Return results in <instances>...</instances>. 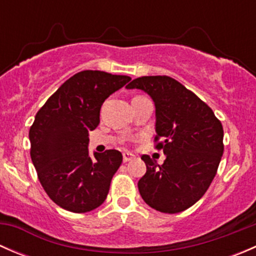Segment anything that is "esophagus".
<instances>
[{
    "instance_id": "1",
    "label": "esophagus",
    "mask_w": 256,
    "mask_h": 256,
    "mask_svg": "<svg viewBox=\"0 0 256 256\" xmlns=\"http://www.w3.org/2000/svg\"><path fill=\"white\" fill-rule=\"evenodd\" d=\"M134 158H135V156H134L132 154H130V152H124V154H122L124 162H128V161H131V160H134Z\"/></svg>"
}]
</instances>
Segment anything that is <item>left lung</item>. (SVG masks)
<instances>
[{"label":"left lung","instance_id":"obj_1","mask_svg":"<svg viewBox=\"0 0 256 256\" xmlns=\"http://www.w3.org/2000/svg\"><path fill=\"white\" fill-rule=\"evenodd\" d=\"M128 89L150 95L156 108L157 148L166 160L144 154L146 174L138 187L142 200L162 213L192 207L210 186L223 156V126L206 102L177 80L166 76L134 79Z\"/></svg>","mask_w":256,"mask_h":256}]
</instances>
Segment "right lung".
I'll return each instance as SVG.
<instances>
[{"label": "right lung", "mask_w": 256, "mask_h": 256, "mask_svg": "<svg viewBox=\"0 0 256 256\" xmlns=\"http://www.w3.org/2000/svg\"><path fill=\"white\" fill-rule=\"evenodd\" d=\"M130 80L100 70L80 72L36 115L30 128V158L40 184L59 207L85 213L106 200L122 154L106 150L90 156L89 131L99 125L102 102Z\"/></svg>", "instance_id": "right-lung-1"}]
</instances>
